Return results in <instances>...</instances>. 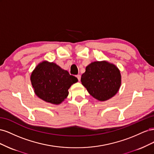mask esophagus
I'll return each instance as SVG.
<instances>
[{
  "label": "esophagus",
  "instance_id": "obj_1",
  "mask_svg": "<svg viewBox=\"0 0 154 154\" xmlns=\"http://www.w3.org/2000/svg\"><path fill=\"white\" fill-rule=\"evenodd\" d=\"M76 78H78V80L80 81V79H81V76L80 75V74H78V75H76Z\"/></svg>",
  "mask_w": 154,
  "mask_h": 154
}]
</instances>
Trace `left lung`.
Returning a JSON list of instances; mask_svg holds the SVG:
<instances>
[{"instance_id": "8db88e82", "label": "left lung", "mask_w": 154, "mask_h": 154, "mask_svg": "<svg viewBox=\"0 0 154 154\" xmlns=\"http://www.w3.org/2000/svg\"><path fill=\"white\" fill-rule=\"evenodd\" d=\"M81 82L89 94L99 101H105L118 92L121 85V74L114 65L94 62L86 67Z\"/></svg>"}]
</instances>
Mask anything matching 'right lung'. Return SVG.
<instances>
[{"instance_id": "right-lung-1", "label": "right lung", "mask_w": 154, "mask_h": 154, "mask_svg": "<svg viewBox=\"0 0 154 154\" xmlns=\"http://www.w3.org/2000/svg\"><path fill=\"white\" fill-rule=\"evenodd\" d=\"M31 81L36 96L48 103L58 105L66 98L68 89L78 79L56 63L43 62L32 72Z\"/></svg>"}]
</instances>
